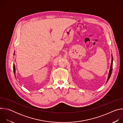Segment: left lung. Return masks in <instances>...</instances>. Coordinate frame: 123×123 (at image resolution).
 Segmentation results:
<instances>
[{
	"mask_svg": "<svg viewBox=\"0 0 123 123\" xmlns=\"http://www.w3.org/2000/svg\"><path fill=\"white\" fill-rule=\"evenodd\" d=\"M112 59H111V68H110V72H109V76H108V79H107V82L108 81V80H109L110 77H111V73H112V63H113V61H112Z\"/></svg>",
	"mask_w": 123,
	"mask_h": 123,
	"instance_id": "left-lung-1",
	"label": "left lung"
}]
</instances>
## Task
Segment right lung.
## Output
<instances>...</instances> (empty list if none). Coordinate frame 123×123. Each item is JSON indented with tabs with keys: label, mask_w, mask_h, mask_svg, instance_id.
I'll return each instance as SVG.
<instances>
[{
	"label": "right lung",
	"mask_w": 123,
	"mask_h": 123,
	"mask_svg": "<svg viewBox=\"0 0 123 123\" xmlns=\"http://www.w3.org/2000/svg\"><path fill=\"white\" fill-rule=\"evenodd\" d=\"M13 73L14 74H15V66H14V65H13Z\"/></svg>",
	"instance_id": "add662e5"
}]
</instances>
